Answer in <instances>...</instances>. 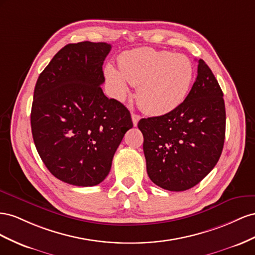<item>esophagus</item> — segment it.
<instances>
[{"instance_id":"34e87169","label":"esophagus","mask_w":255,"mask_h":255,"mask_svg":"<svg viewBox=\"0 0 255 255\" xmlns=\"http://www.w3.org/2000/svg\"><path fill=\"white\" fill-rule=\"evenodd\" d=\"M131 119H132L133 126H136V125H137V122H139L140 119H141V116L135 114V113H131Z\"/></svg>"}]
</instances>
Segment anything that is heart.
<instances>
[{
    "label": "heart",
    "mask_w": 255,
    "mask_h": 255,
    "mask_svg": "<svg viewBox=\"0 0 255 255\" xmlns=\"http://www.w3.org/2000/svg\"><path fill=\"white\" fill-rule=\"evenodd\" d=\"M119 68L109 64L107 81L115 96L123 99L129 83L137 86V101L145 112L166 114L184 103L193 80V65L185 55L152 48H137L124 52Z\"/></svg>",
    "instance_id": "1"
}]
</instances>
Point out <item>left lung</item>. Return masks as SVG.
Here are the masks:
<instances>
[{
	"label": "left lung",
	"mask_w": 255,
	"mask_h": 255,
	"mask_svg": "<svg viewBox=\"0 0 255 255\" xmlns=\"http://www.w3.org/2000/svg\"><path fill=\"white\" fill-rule=\"evenodd\" d=\"M198 64V77L183 104L137 123L148 176L169 191L198 185L215 168L223 149V93L207 64L203 60Z\"/></svg>",
	"instance_id": "left-lung-1"
}]
</instances>
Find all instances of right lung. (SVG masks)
<instances>
[{
    "instance_id": "1",
    "label": "right lung",
    "mask_w": 255,
    "mask_h": 255,
    "mask_svg": "<svg viewBox=\"0 0 255 255\" xmlns=\"http://www.w3.org/2000/svg\"><path fill=\"white\" fill-rule=\"evenodd\" d=\"M106 42L62 48L39 75L31 127L36 149L53 176L74 186L100 184L133 124L128 109L101 89Z\"/></svg>"
}]
</instances>
